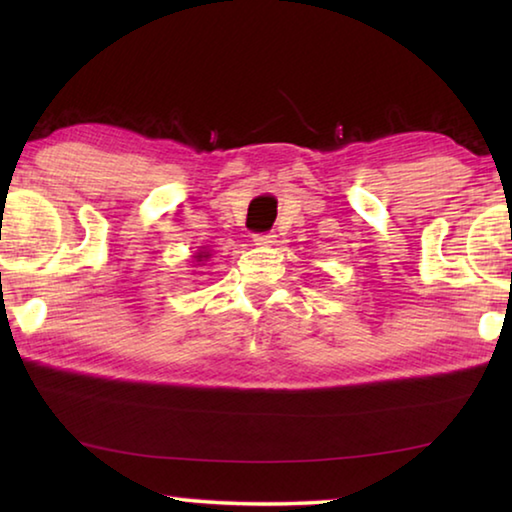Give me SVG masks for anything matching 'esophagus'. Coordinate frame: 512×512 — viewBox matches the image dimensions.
Masks as SVG:
<instances>
[{"label":"esophagus","instance_id":"obj_1","mask_svg":"<svg viewBox=\"0 0 512 512\" xmlns=\"http://www.w3.org/2000/svg\"><path fill=\"white\" fill-rule=\"evenodd\" d=\"M255 244L257 246H273L275 235L273 232H259V235H255Z\"/></svg>","mask_w":512,"mask_h":512}]
</instances>
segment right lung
I'll use <instances>...</instances> for the list:
<instances>
[{
	"label": "right lung",
	"instance_id": "obj_1",
	"mask_svg": "<svg viewBox=\"0 0 512 512\" xmlns=\"http://www.w3.org/2000/svg\"><path fill=\"white\" fill-rule=\"evenodd\" d=\"M201 257H203V255H201Z\"/></svg>",
	"mask_w": 512,
	"mask_h": 512
}]
</instances>
